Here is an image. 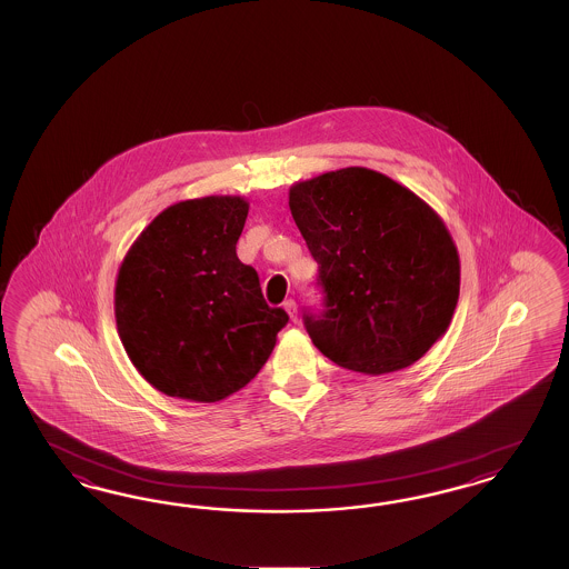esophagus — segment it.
Segmentation results:
<instances>
[{"label":"esophagus","instance_id":"esophagus-1","mask_svg":"<svg viewBox=\"0 0 569 569\" xmlns=\"http://www.w3.org/2000/svg\"><path fill=\"white\" fill-rule=\"evenodd\" d=\"M283 309H286V312L290 315V321L296 323V321H298V307H296V302H293V300H288V302L283 305Z\"/></svg>","mask_w":569,"mask_h":569}]
</instances>
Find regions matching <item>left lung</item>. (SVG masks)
I'll return each mask as SVG.
<instances>
[{
  "label": "left lung",
  "instance_id": "obj_1",
  "mask_svg": "<svg viewBox=\"0 0 569 569\" xmlns=\"http://www.w3.org/2000/svg\"><path fill=\"white\" fill-rule=\"evenodd\" d=\"M288 196L326 290V310L305 315L312 345L365 376L419 361L447 333L461 288V260L442 217L365 167L298 181Z\"/></svg>",
  "mask_w": 569,
  "mask_h": 569
}]
</instances>
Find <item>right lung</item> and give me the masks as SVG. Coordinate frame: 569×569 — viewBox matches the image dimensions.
<instances>
[{
	"label": "right lung",
	"instance_id": "add662e5",
	"mask_svg": "<svg viewBox=\"0 0 569 569\" xmlns=\"http://www.w3.org/2000/svg\"><path fill=\"white\" fill-rule=\"evenodd\" d=\"M243 196H204L164 208L127 250L114 317L139 376L167 397L219 402L257 378L283 309H269L259 276L236 254Z\"/></svg>",
	"mask_w": 569,
	"mask_h": 569
}]
</instances>
